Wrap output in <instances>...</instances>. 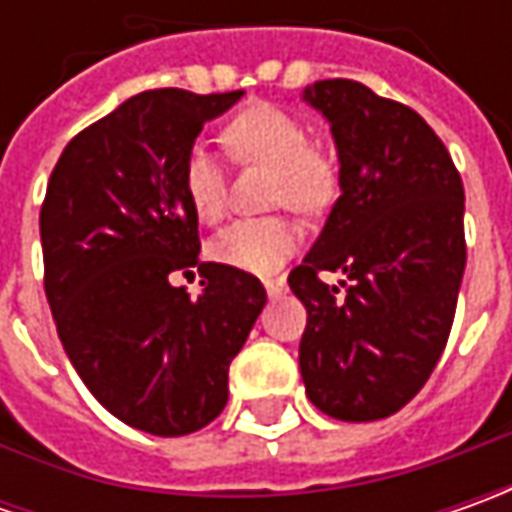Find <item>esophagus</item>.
<instances>
[{"label":"esophagus","mask_w":512,"mask_h":512,"mask_svg":"<svg viewBox=\"0 0 512 512\" xmlns=\"http://www.w3.org/2000/svg\"><path fill=\"white\" fill-rule=\"evenodd\" d=\"M265 290L267 296H279L282 290H285V279L279 276V279H265Z\"/></svg>","instance_id":"1"}]
</instances>
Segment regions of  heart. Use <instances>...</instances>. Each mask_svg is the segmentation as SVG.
I'll use <instances>...</instances> for the list:
<instances>
[{
	"label": "heart",
	"instance_id": "obj_1",
	"mask_svg": "<svg viewBox=\"0 0 512 512\" xmlns=\"http://www.w3.org/2000/svg\"><path fill=\"white\" fill-rule=\"evenodd\" d=\"M227 150L273 170V202L299 213H322L339 193V168L333 156L310 148L307 128L287 110L253 105L227 122ZM182 190L190 210L202 222H219L225 213V173L219 159L202 145H193L182 162ZM302 230L285 216L239 219L210 239L213 262L256 276H270L296 253Z\"/></svg>",
	"mask_w": 512,
	"mask_h": 512
}]
</instances>
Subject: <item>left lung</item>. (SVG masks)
Here are the masks:
<instances>
[{"label": "left lung", "mask_w": 512, "mask_h": 512, "mask_svg": "<svg viewBox=\"0 0 512 512\" xmlns=\"http://www.w3.org/2000/svg\"><path fill=\"white\" fill-rule=\"evenodd\" d=\"M330 125L342 196L287 285L307 310L299 367L310 402L342 422L387 419L442 356L462 287L464 187L416 110L362 82L302 93ZM344 272L345 293L318 273Z\"/></svg>", "instance_id": "8db88e82"}]
</instances>
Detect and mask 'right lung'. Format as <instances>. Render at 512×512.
Masks as SVG:
<instances>
[{
  "label": "right lung",
  "instance_id": "obj_1",
  "mask_svg": "<svg viewBox=\"0 0 512 512\" xmlns=\"http://www.w3.org/2000/svg\"><path fill=\"white\" fill-rule=\"evenodd\" d=\"M245 90L130 96L73 136L39 213L45 293L62 347L96 402L150 436H187L227 404V373L267 302L256 276L199 262L182 162ZM196 264L193 300L173 272Z\"/></svg>",
  "mask_w": 512,
  "mask_h": 512
}]
</instances>
